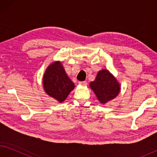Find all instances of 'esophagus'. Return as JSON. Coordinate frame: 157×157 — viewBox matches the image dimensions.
I'll list each match as a JSON object with an SVG mask.
<instances>
[{"mask_svg":"<svg viewBox=\"0 0 157 157\" xmlns=\"http://www.w3.org/2000/svg\"><path fill=\"white\" fill-rule=\"evenodd\" d=\"M78 83H79V85L83 86H85L87 85V82H86V81H80V82H79Z\"/></svg>","mask_w":157,"mask_h":157,"instance_id":"obj_1","label":"esophagus"}]
</instances>
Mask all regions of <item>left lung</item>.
Here are the masks:
<instances>
[{
  "mask_svg": "<svg viewBox=\"0 0 157 157\" xmlns=\"http://www.w3.org/2000/svg\"><path fill=\"white\" fill-rule=\"evenodd\" d=\"M89 86L94 92L98 101L102 104L115 98L121 90L119 81L107 69L99 71L95 80L90 83Z\"/></svg>",
  "mask_w": 157,
  "mask_h": 157,
  "instance_id": "left-lung-1",
  "label": "left lung"
}]
</instances>
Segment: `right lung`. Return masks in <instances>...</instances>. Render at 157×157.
<instances>
[{
  "label": "right lung",
  "instance_id": "right-lung-1",
  "mask_svg": "<svg viewBox=\"0 0 157 157\" xmlns=\"http://www.w3.org/2000/svg\"><path fill=\"white\" fill-rule=\"evenodd\" d=\"M43 86L45 92L59 103L63 102L75 88L60 61L53 62L47 67L43 77Z\"/></svg>",
  "mask_w": 157,
  "mask_h": 157
}]
</instances>
